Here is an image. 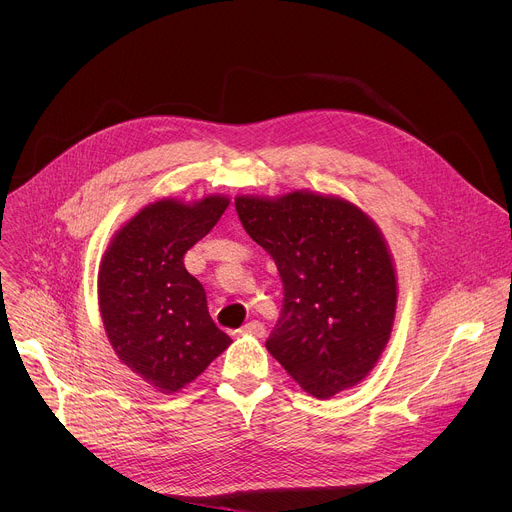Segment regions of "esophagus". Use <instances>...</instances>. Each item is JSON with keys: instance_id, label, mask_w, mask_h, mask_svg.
<instances>
[{"instance_id": "34e87169", "label": "esophagus", "mask_w": 512, "mask_h": 512, "mask_svg": "<svg viewBox=\"0 0 512 512\" xmlns=\"http://www.w3.org/2000/svg\"><path fill=\"white\" fill-rule=\"evenodd\" d=\"M241 332L253 334V336H257V338H263V336H265V326H263V322H259V320H251V322H247V324L241 328Z\"/></svg>"}]
</instances>
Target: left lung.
<instances>
[{"label": "left lung", "mask_w": 512, "mask_h": 512, "mask_svg": "<svg viewBox=\"0 0 512 512\" xmlns=\"http://www.w3.org/2000/svg\"><path fill=\"white\" fill-rule=\"evenodd\" d=\"M247 235L275 261L283 308L265 346L318 399L358 385L385 350L397 277L379 227L352 202L296 190L237 196Z\"/></svg>", "instance_id": "obj_1"}]
</instances>
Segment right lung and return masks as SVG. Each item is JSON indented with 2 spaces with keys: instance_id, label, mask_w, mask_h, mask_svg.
<instances>
[{
  "instance_id": "right-lung-1",
  "label": "right lung",
  "mask_w": 512,
  "mask_h": 512,
  "mask_svg": "<svg viewBox=\"0 0 512 512\" xmlns=\"http://www.w3.org/2000/svg\"><path fill=\"white\" fill-rule=\"evenodd\" d=\"M227 196L194 204L164 198L141 208L107 247L99 308L119 360L160 393L192 383L233 340L218 330L202 283L184 267L229 206Z\"/></svg>"
}]
</instances>
